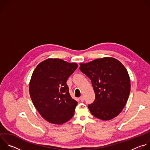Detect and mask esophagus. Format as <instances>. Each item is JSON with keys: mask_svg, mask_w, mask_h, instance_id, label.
Masks as SVG:
<instances>
[{"mask_svg": "<svg viewBox=\"0 0 150 150\" xmlns=\"http://www.w3.org/2000/svg\"><path fill=\"white\" fill-rule=\"evenodd\" d=\"M79 100H81V101H83V100H84V97H83V96H81L80 97H79Z\"/></svg>", "mask_w": 150, "mask_h": 150, "instance_id": "1", "label": "esophagus"}]
</instances>
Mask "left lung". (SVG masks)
<instances>
[{
  "mask_svg": "<svg viewBox=\"0 0 150 150\" xmlns=\"http://www.w3.org/2000/svg\"><path fill=\"white\" fill-rule=\"evenodd\" d=\"M79 69L91 79L94 90L95 100L88 105L91 114L103 120L117 116L131 91L129 76L122 63L113 57H104L81 63Z\"/></svg>",
  "mask_w": 150,
  "mask_h": 150,
  "instance_id": "left-lung-1",
  "label": "left lung"
}]
</instances>
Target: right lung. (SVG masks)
<instances>
[{"instance_id":"right-lung-1","label":"right lung","mask_w":150,"mask_h":150,"mask_svg":"<svg viewBox=\"0 0 150 150\" xmlns=\"http://www.w3.org/2000/svg\"><path fill=\"white\" fill-rule=\"evenodd\" d=\"M77 67L75 63L48 59L34 71L30 95L39 113L49 122L61 125L73 117L78 102L70 96L67 81Z\"/></svg>"}]
</instances>
